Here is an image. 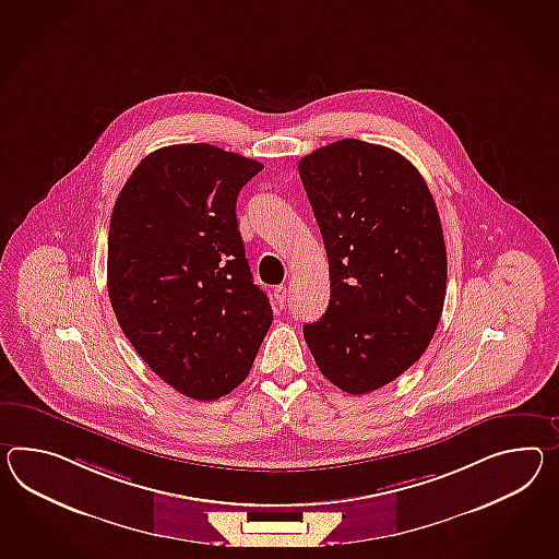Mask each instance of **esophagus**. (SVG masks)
I'll list each match as a JSON object with an SVG mask.
<instances>
[{"mask_svg": "<svg viewBox=\"0 0 559 559\" xmlns=\"http://www.w3.org/2000/svg\"><path fill=\"white\" fill-rule=\"evenodd\" d=\"M274 300H276V305H278V307H285L286 286L281 285L274 288Z\"/></svg>", "mask_w": 559, "mask_h": 559, "instance_id": "esophagus-1", "label": "esophagus"}]
</instances>
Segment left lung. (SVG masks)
Returning a JSON list of instances; mask_svg holds the SVG:
<instances>
[{
	"instance_id": "left-lung-1",
	"label": "left lung",
	"mask_w": 559,
	"mask_h": 559,
	"mask_svg": "<svg viewBox=\"0 0 559 559\" xmlns=\"http://www.w3.org/2000/svg\"><path fill=\"white\" fill-rule=\"evenodd\" d=\"M328 250L331 299L302 328L321 373L368 394L423 357L447 295L435 198L400 153L343 139L299 162Z\"/></svg>"
}]
</instances>
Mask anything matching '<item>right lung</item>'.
Masks as SVG:
<instances>
[{
  "label": "right lung",
  "mask_w": 559,
  "mask_h": 559,
  "mask_svg": "<svg viewBox=\"0 0 559 559\" xmlns=\"http://www.w3.org/2000/svg\"><path fill=\"white\" fill-rule=\"evenodd\" d=\"M262 167L207 143L169 145L136 165L112 207V311L139 357L193 400L242 383L273 323L236 219Z\"/></svg>",
  "instance_id": "obj_1"
}]
</instances>
